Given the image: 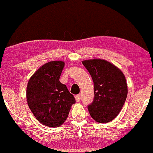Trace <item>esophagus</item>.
<instances>
[{"label": "esophagus", "instance_id": "1", "mask_svg": "<svg viewBox=\"0 0 153 153\" xmlns=\"http://www.w3.org/2000/svg\"><path fill=\"white\" fill-rule=\"evenodd\" d=\"M80 98H81V97H80V95H76V96H75V99H76V101H79Z\"/></svg>", "mask_w": 153, "mask_h": 153}]
</instances>
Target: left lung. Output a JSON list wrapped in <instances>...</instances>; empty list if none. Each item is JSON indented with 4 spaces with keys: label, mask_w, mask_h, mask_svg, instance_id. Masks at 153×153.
Here are the masks:
<instances>
[{
    "label": "left lung",
    "mask_w": 153,
    "mask_h": 153,
    "mask_svg": "<svg viewBox=\"0 0 153 153\" xmlns=\"http://www.w3.org/2000/svg\"><path fill=\"white\" fill-rule=\"evenodd\" d=\"M94 84V99L88 106L95 121L109 123L119 114L128 95L126 77L120 68L103 59L82 61Z\"/></svg>",
    "instance_id": "obj_1"
}]
</instances>
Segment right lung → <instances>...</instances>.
Segmentation results:
<instances>
[{
    "label": "right lung",
    "instance_id": "1",
    "mask_svg": "<svg viewBox=\"0 0 153 153\" xmlns=\"http://www.w3.org/2000/svg\"><path fill=\"white\" fill-rule=\"evenodd\" d=\"M65 63L50 61L38 69L29 79L26 98L30 111L42 124L59 127L66 120L74 97L60 82Z\"/></svg>",
    "mask_w": 153,
    "mask_h": 153
}]
</instances>
